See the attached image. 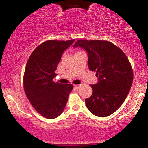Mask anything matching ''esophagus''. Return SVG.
<instances>
[{"instance_id":"esophagus-1","label":"esophagus","mask_w":148,"mask_h":148,"mask_svg":"<svg viewBox=\"0 0 148 148\" xmlns=\"http://www.w3.org/2000/svg\"><path fill=\"white\" fill-rule=\"evenodd\" d=\"M74 86L76 89H79V88H80V86H81V85H74Z\"/></svg>"}]
</instances>
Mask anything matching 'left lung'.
Segmentation results:
<instances>
[{"label":"left lung","instance_id":"1","mask_svg":"<svg viewBox=\"0 0 148 148\" xmlns=\"http://www.w3.org/2000/svg\"><path fill=\"white\" fill-rule=\"evenodd\" d=\"M81 47L88 53L90 70L96 72L98 81L91 85L92 94L85 100L93 115L108 116L123 104L132 87L133 70L123 51L111 42L79 40L74 48Z\"/></svg>","mask_w":148,"mask_h":148}]
</instances>
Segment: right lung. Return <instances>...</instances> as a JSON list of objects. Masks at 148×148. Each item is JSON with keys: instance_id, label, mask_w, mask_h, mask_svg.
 Returning <instances> with one entry per match:
<instances>
[{"instance_id": "add662e5", "label": "right lung", "mask_w": 148, "mask_h": 148, "mask_svg": "<svg viewBox=\"0 0 148 148\" xmlns=\"http://www.w3.org/2000/svg\"><path fill=\"white\" fill-rule=\"evenodd\" d=\"M49 40L39 45L31 53L25 65L23 88L27 97L42 116L53 119L65 108L72 84L55 83V70L64 51L74 43Z\"/></svg>"}]
</instances>
